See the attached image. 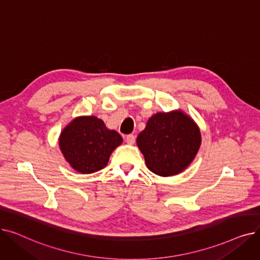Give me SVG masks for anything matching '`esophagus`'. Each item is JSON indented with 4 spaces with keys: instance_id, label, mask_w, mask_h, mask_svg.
Listing matches in <instances>:
<instances>
[{
    "instance_id": "1",
    "label": "esophagus",
    "mask_w": 260,
    "mask_h": 260,
    "mask_svg": "<svg viewBox=\"0 0 260 260\" xmlns=\"http://www.w3.org/2000/svg\"><path fill=\"white\" fill-rule=\"evenodd\" d=\"M125 141H126V143L127 144H134L135 143V141H136V138H135V136L134 135H127L126 137H125Z\"/></svg>"
}]
</instances>
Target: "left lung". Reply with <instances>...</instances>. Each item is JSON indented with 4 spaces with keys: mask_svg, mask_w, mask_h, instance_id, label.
<instances>
[{
    "mask_svg": "<svg viewBox=\"0 0 260 260\" xmlns=\"http://www.w3.org/2000/svg\"><path fill=\"white\" fill-rule=\"evenodd\" d=\"M136 141L147 169L170 177L182 173L193 162L201 145V134L192 117L176 109L153 115Z\"/></svg>",
    "mask_w": 260,
    "mask_h": 260,
    "instance_id": "8db88e82",
    "label": "left lung"
}]
</instances>
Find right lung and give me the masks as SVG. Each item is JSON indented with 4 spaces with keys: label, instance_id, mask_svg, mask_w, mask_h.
I'll return each instance as SVG.
<instances>
[{
    "label": "right lung",
    "instance_id": "right-lung-1",
    "mask_svg": "<svg viewBox=\"0 0 260 260\" xmlns=\"http://www.w3.org/2000/svg\"><path fill=\"white\" fill-rule=\"evenodd\" d=\"M122 142L119 133L107 128L103 120L95 116L75 118L59 137L65 160L81 174H92L105 168L112 153Z\"/></svg>",
    "mask_w": 260,
    "mask_h": 260
}]
</instances>
